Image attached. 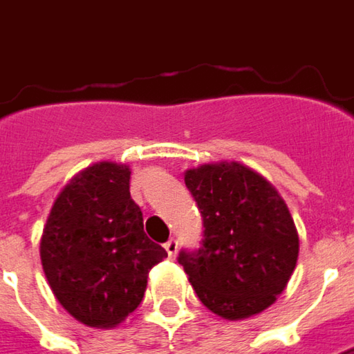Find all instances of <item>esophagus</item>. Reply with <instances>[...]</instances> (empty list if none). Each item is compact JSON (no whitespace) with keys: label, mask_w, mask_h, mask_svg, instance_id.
Listing matches in <instances>:
<instances>
[{"label":"esophagus","mask_w":354,"mask_h":354,"mask_svg":"<svg viewBox=\"0 0 354 354\" xmlns=\"http://www.w3.org/2000/svg\"><path fill=\"white\" fill-rule=\"evenodd\" d=\"M177 249H179V243H177V239H169L167 243H165V251H167V255L169 257H175L177 255Z\"/></svg>","instance_id":"obj_1"}]
</instances>
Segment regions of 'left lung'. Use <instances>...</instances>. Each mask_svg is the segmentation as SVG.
<instances>
[{
  "mask_svg": "<svg viewBox=\"0 0 354 354\" xmlns=\"http://www.w3.org/2000/svg\"><path fill=\"white\" fill-rule=\"evenodd\" d=\"M205 222L198 251L179 263L198 300L224 319H245L277 302L298 261L300 239L279 191L239 161L185 171Z\"/></svg>",
  "mask_w": 354,
  "mask_h": 354,
  "instance_id": "left-lung-1",
  "label": "left lung"
}]
</instances>
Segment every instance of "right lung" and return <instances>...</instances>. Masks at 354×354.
<instances>
[{
	"instance_id": "obj_1",
	"label": "right lung",
	"mask_w": 354,
	"mask_h": 354,
	"mask_svg": "<svg viewBox=\"0 0 354 354\" xmlns=\"http://www.w3.org/2000/svg\"><path fill=\"white\" fill-rule=\"evenodd\" d=\"M167 251L144 234L130 198V167L99 161L56 196L40 238L50 290L68 314L89 327H115L142 302L149 269Z\"/></svg>"
}]
</instances>
